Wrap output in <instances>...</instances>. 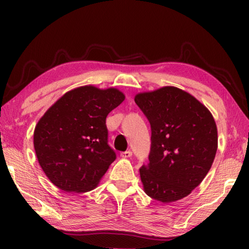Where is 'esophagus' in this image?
I'll use <instances>...</instances> for the list:
<instances>
[{
	"label": "esophagus",
	"mask_w": 249,
	"mask_h": 249,
	"mask_svg": "<svg viewBox=\"0 0 249 249\" xmlns=\"http://www.w3.org/2000/svg\"><path fill=\"white\" fill-rule=\"evenodd\" d=\"M133 153L130 150H126V151H123V153H121V157L122 158H129L132 157Z\"/></svg>",
	"instance_id": "1"
}]
</instances>
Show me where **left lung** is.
<instances>
[{
	"instance_id": "1",
	"label": "left lung",
	"mask_w": 249,
	"mask_h": 249,
	"mask_svg": "<svg viewBox=\"0 0 249 249\" xmlns=\"http://www.w3.org/2000/svg\"><path fill=\"white\" fill-rule=\"evenodd\" d=\"M151 127L149 163L140 169L147 196L169 203L190 195L208 175L217 150V128L200 101L176 87L135 96Z\"/></svg>"
}]
</instances>
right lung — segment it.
Returning a JSON list of instances; mask_svg holds the SVG:
<instances>
[{
	"instance_id": "obj_1",
	"label": "right lung",
	"mask_w": 249,
	"mask_h": 249,
	"mask_svg": "<svg viewBox=\"0 0 249 249\" xmlns=\"http://www.w3.org/2000/svg\"><path fill=\"white\" fill-rule=\"evenodd\" d=\"M125 100L123 92L93 86L67 92L34 130V148L48 179L66 192L91 191L116 158L105 121Z\"/></svg>"
}]
</instances>
